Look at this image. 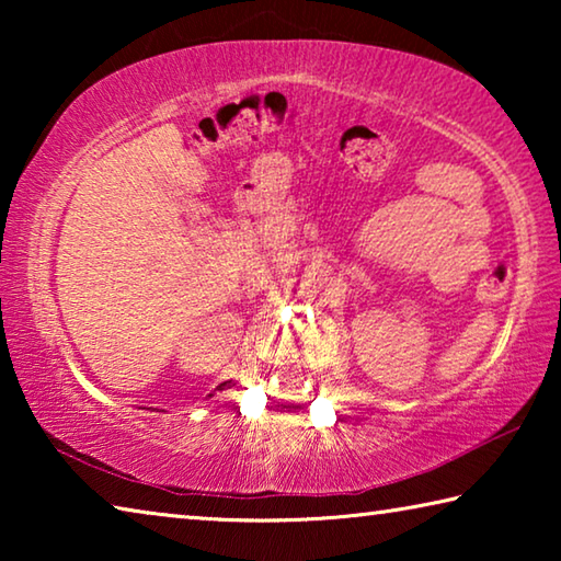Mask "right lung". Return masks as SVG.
<instances>
[{"mask_svg":"<svg viewBox=\"0 0 561 561\" xmlns=\"http://www.w3.org/2000/svg\"><path fill=\"white\" fill-rule=\"evenodd\" d=\"M227 383H230V381H227ZM227 383H222V386H227ZM222 386H220V388H222Z\"/></svg>","mask_w":561,"mask_h":561,"instance_id":"add662e5","label":"right lung"}]
</instances>
